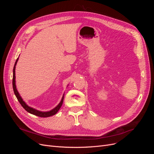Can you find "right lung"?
<instances>
[{"label": "right lung", "instance_id": "obj_1", "mask_svg": "<svg viewBox=\"0 0 154 154\" xmlns=\"http://www.w3.org/2000/svg\"><path fill=\"white\" fill-rule=\"evenodd\" d=\"M18 60V58L17 59L15 66H14L13 67V91L14 93L17 97V98L18 100V101H19V103H20V105L23 106L27 112H28L29 113L33 114L37 116H39V117L41 118H47V117H50V116H52L54 114H57L58 110H60V109L61 108V106L63 104V98H64V94H63V96L62 97V100L60 101V102L59 103V104L54 107V109H53L52 110H51L49 111H47V112H43V111H40L38 110H36L35 109H33L32 107L29 106V105H27L26 104V102L23 100V99L22 98V97L20 96V94L18 93L17 89V87H16V81H15V68H16V65L17 63V62Z\"/></svg>", "mask_w": 154, "mask_h": 154}]
</instances>
